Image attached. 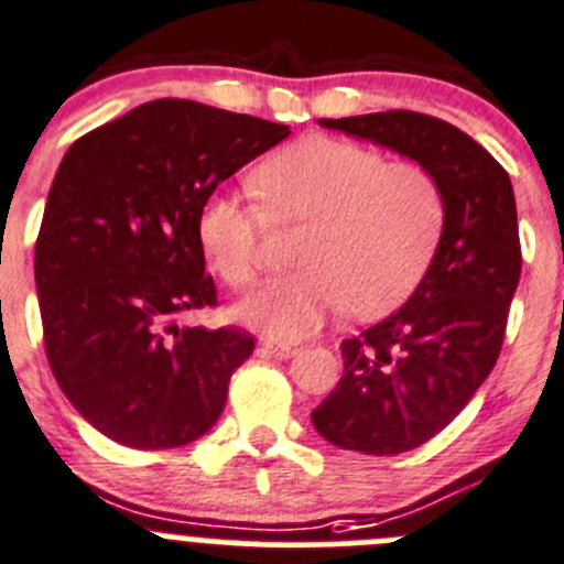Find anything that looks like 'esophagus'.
Returning <instances> with one entry per match:
<instances>
[{
	"mask_svg": "<svg viewBox=\"0 0 564 564\" xmlns=\"http://www.w3.org/2000/svg\"><path fill=\"white\" fill-rule=\"evenodd\" d=\"M264 347L270 349L272 355H278V358H292L294 352H297V344L292 341H272V338H264Z\"/></svg>",
	"mask_w": 564,
	"mask_h": 564,
	"instance_id": "obj_1",
	"label": "esophagus"
}]
</instances>
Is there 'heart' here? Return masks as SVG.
I'll return each instance as SVG.
<instances>
[{"instance_id":"heart-1","label":"heart","mask_w":564,"mask_h":564,"mask_svg":"<svg viewBox=\"0 0 564 564\" xmlns=\"http://www.w3.org/2000/svg\"><path fill=\"white\" fill-rule=\"evenodd\" d=\"M256 200L215 193L198 212V239L217 275L242 292L267 264L270 223L300 228L294 275L242 305L250 325L283 338L319 330L330 316L375 319L410 297L446 226V193L427 165L388 162L369 145L311 134L267 156Z\"/></svg>"}]
</instances>
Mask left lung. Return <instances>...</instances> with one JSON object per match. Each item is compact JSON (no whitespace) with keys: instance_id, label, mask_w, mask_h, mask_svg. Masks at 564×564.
<instances>
[{"instance_id":"1","label":"left lung","mask_w":564,"mask_h":564,"mask_svg":"<svg viewBox=\"0 0 564 564\" xmlns=\"http://www.w3.org/2000/svg\"><path fill=\"white\" fill-rule=\"evenodd\" d=\"M427 165L446 193V226L408 303L344 338V377L311 413L316 433L360 455L419 449L471 402L505 344L521 281L516 195L505 167L446 120L410 109L319 118Z\"/></svg>"}]
</instances>
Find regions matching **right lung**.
I'll return each instance as SVG.
<instances>
[{"mask_svg": "<svg viewBox=\"0 0 564 564\" xmlns=\"http://www.w3.org/2000/svg\"><path fill=\"white\" fill-rule=\"evenodd\" d=\"M289 126L156 98L87 131L57 167L35 242L43 347L68 402L131 449L200 438L253 355L242 327H187L215 308L198 212Z\"/></svg>", "mask_w": 564, "mask_h": 564, "instance_id": "right-lung-1", "label": "right lung"}]
</instances>
